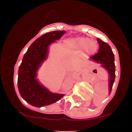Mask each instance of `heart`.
Instances as JSON below:
<instances>
[{"label": "heart", "instance_id": "heart-1", "mask_svg": "<svg viewBox=\"0 0 132 132\" xmlns=\"http://www.w3.org/2000/svg\"><path fill=\"white\" fill-rule=\"evenodd\" d=\"M67 45L71 48L77 51H82L86 55H92L98 50V44L96 41L90 40V39L84 37L70 39L66 42Z\"/></svg>", "mask_w": 132, "mask_h": 132}]
</instances>
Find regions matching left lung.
Returning <instances> with one entry per match:
<instances>
[{
    "instance_id": "obj_1",
    "label": "left lung",
    "mask_w": 132,
    "mask_h": 132,
    "mask_svg": "<svg viewBox=\"0 0 132 132\" xmlns=\"http://www.w3.org/2000/svg\"><path fill=\"white\" fill-rule=\"evenodd\" d=\"M99 43V50L97 54L90 59L102 64V67L107 70L109 74V94H110L115 80L116 66L114 64V55L110 46L99 38H97Z\"/></svg>"
}]
</instances>
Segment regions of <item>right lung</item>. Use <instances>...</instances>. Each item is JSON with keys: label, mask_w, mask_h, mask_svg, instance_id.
I'll use <instances>...</instances> for the list:
<instances>
[{"label": "right lung", "mask_w": 132, "mask_h": 132, "mask_svg": "<svg viewBox=\"0 0 132 132\" xmlns=\"http://www.w3.org/2000/svg\"><path fill=\"white\" fill-rule=\"evenodd\" d=\"M64 33L65 31L61 30L43 34L32 43L23 56L18 70V89L22 98L34 107L49 105L64 96L51 93L36 78L37 70L47 56L48 46L60 39Z\"/></svg>", "instance_id": "add662e5"}]
</instances>
